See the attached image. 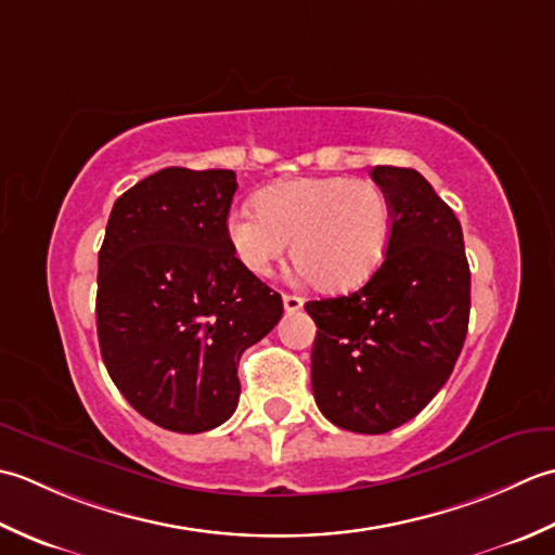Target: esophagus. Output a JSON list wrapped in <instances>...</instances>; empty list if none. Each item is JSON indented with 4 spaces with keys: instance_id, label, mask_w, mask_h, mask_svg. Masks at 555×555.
Here are the masks:
<instances>
[{
    "instance_id": "esophagus-1",
    "label": "esophagus",
    "mask_w": 555,
    "mask_h": 555,
    "mask_svg": "<svg viewBox=\"0 0 555 555\" xmlns=\"http://www.w3.org/2000/svg\"><path fill=\"white\" fill-rule=\"evenodd\" d=\"M282 304H285L287 313H294V311H301L304 299L297 297V294H282Z\"/></svg>"
}]
</instances>
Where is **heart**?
<instances>
[{
    "label": "heart",
    "instance_id": "obj_1",
    "mask_svg": "<svg viewBox=\"0 0 555 555\" xmlns=\"http://www.w3.org/2000/svg\"><path fill=\"white\" fill-rule=\"evenodd\" d=\"M228 234L236 258L254 275H268L292 240L294 263L315 285L349 289L383 261L390 203L371 179H287L258 194V210H232Z\"/></svg>",
    "mask_w": 555,
    "mask_h": 555
}]
</instances>
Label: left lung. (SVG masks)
<instances>
[{"mask_svg": "<svg viewBox=\"0 0 555 555\" xmlns=\"http://www.w3.org/2000/svg\"><path fill=\"white\" fill-rule=\"evenodd\" d=\"M390 203L386 258L359 292L309 301L311 388L327 422L386 434L446 386L469 323V263L455 212L410 167L371 169Z\"/></svg>", "mask_w": 555, "mask_h": 555, "instance_id": "left-lung-1", "label": "left lung"}]
</instances>
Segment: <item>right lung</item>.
<instances>
[{
    "mask_svg": "<svg viewBox=\"0 0 555 555\" xmlns=\"http://www.w3.org/2000/svg\"><path fill=\"white\" fill-rule=\"evenodd\" d=\"M232 169L167 167L115 201L98 254L95 321L109 378L135 412L177 434L230 420L246 347L282 297L234 256Z\"/></svg>",
    "mask_w": 555,
    "mask_h": 555,
    "instance_id": "1",
    "label": "right lung"
}]
</instances>
